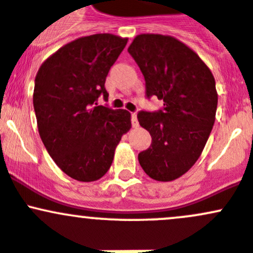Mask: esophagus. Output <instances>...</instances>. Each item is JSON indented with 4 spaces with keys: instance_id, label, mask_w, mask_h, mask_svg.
Wrapping results in <instances>:
<instances>
[{
    "instance_id": "1",
    "label": "esophagus",
    "mask_w": 253,
    "mask_h": 253,
    "mask_svg": "<svg viewBox=\"0 0 253 253\" xmlns=\"http://www.w3.org/2000/svg\"><path fill=\"white\" fill-rule=\"evenodd\" d=\"M131 121H132V126L138 127V120H137L136 112H132V114H131Z\"/></svg>"
}]
</instances>
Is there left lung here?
<instances>
[{"instance_id":"left-lung-1","label":"left lung","mask_w":253,"mask_h":253,"mask_svg":"<svg viewBox=\"0 0 253 253\" xmlns=\"http://www.w3.org/2000/svg\"><path fill=\"white\" fill-rule=\"evenodd\" d=\"M145 81V96L164 101L158 111H139L152 144L138 154L145 174L172 181L197 162L215 121L218 94L211 70L183 42L168 35L141 34L128 47Z\"/></svg>"}]
</instances>
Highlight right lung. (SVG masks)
<instances>
[{"label": "right lung", "mask_w": 253, "mask_h": 253, "mask_svg": "<svg viewBox=\"0 0 253 253\" xmlns=\"http://www.w3.org/2000/svg\"><path fill=\"white\" fill-rule=\"evenodd\" d=\"M127 39L112 34L83 37L47 58L35 77L34 104L40 138L57 167L90 182L108 172L131 114L98 105L108 101L105 81Z\"/></svg>", "instance_id": "obj_1"}]
</instances>
